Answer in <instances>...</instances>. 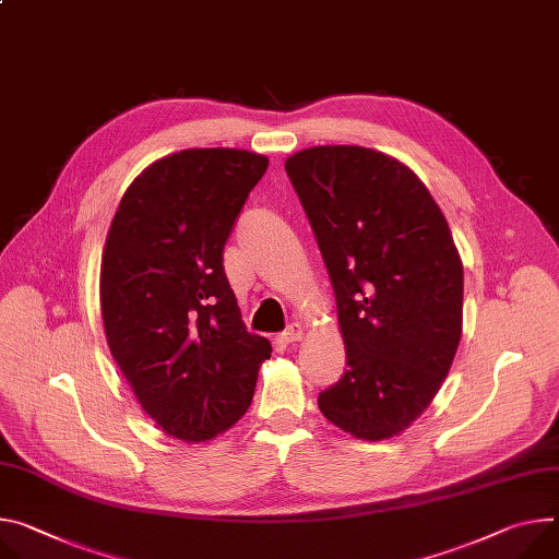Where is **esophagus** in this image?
Returning <instances> with one entry per match:
<instances>
[{"mask_svg":"<svg viewBox=\"0 0 559 559\" xmlns=\"http://www.w3.org/2000/svg\"><path fill=\"white\" fill-rule=\"evenodd\" d=\"M281 343H285V345H289V343H296V341H300L302 338V328L298 325V323H292L285 332H281Z\"/></svg>","mask_w":559,"mask_h":559,"instance_id":"34e87169","label":"esophagus"}]
</instances>
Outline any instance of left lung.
<instances>
[{
  "label": "left lung",
  "mask_w": 559,
  "mask_h": 559,
  "mask_svg": "<svg viewBox=\"0 0 559 559\" xmlns=\"http://www.w3.org/2000/svg\"><path fill=\"white\" fill-rule=\"evenodd\" d=\"M336 294L345 374L319 394L328 421L364 441L411 428L432 403L464 325V265L421 178L357 144L292 154Z\"/></svg>",
  "instance_id": "left-lung-1"
}]
</instances>
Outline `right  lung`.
I'll list each match as a JSON object with an SVG mask.
<instances>
[{
  "instance_id": "1",
  "label": "right lung",
  "mask_w": 559,
  "mask_h": 559,
  "mask_svg": "<svg viewBox=\"0 0 559 559\" xmlns=\"http://www.w3.org/2000/svg\"><path fill=\"white\" fill-rule=\"evenodd\" d=\"M270 167L245 148H185L124 191L99 265L109 349L140 408L169 437L210 441L249 408L265 336L249 334L223 249Z\"/></svg>"
}]
</instances>
